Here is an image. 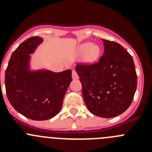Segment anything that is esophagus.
<instances>
[{
	"label": "esophagus",
	"instance_id": "1",
	"mask_svg": "<svg viewBox=\"0 0 152 152\" xmlns=\"http://www.w3.org/2000/svg\"><path fill=\"white\" fill-rule=\"evenodd\" d=\"M72 78L73 79L78 78V75H77V73L76 72V71H75V70H73V71H72Z\"/></svg>",
	"mask_w": 152,
	"mask_h": 152
}]
</instances>
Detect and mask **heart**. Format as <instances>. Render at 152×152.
I'll list each match as a JSON object with an SVG mask.
<instances>
[{"instance_id":"1","label":"heart","mask_w":152,"mask_h":152,"mask_svg":"<svg viewBox=\"0 0 152 152\" xmlns=\"http://www.w3.org/2000/svg\"><path fill=\"white\" fill-rule=\"evenodd\" d=\"M80 52L82 55H87L88 53V58L90 60H94L99 56L100 49L96 45H94L91 42L83 44L80 48Z\"/></svg>"}]
</instances>
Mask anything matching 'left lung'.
I'll return each mask as SVG.
<instances>
[{
  "label": "left lung",
  "mask_w": 152,
  "mask_h": 152,
  "mask_svg": "<svg viewBox=\"0 0 152 152\" xmlns=\"http://www.w3.org/2000/svg\"><path fill=\"white\" fill-rule=\"evenodd\" d=\"M103 55L93 64L78 63L76 72L82 84L86 106L94 115L116 116L131 105L137 75L131 55L116 42L103 39Z\"/></svg>",
  "instance_id": "8db88e82"
}]
</instances>
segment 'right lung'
<instances>
[{"label": "right lung", "mask_w": 152, "mask_h": 152, "mask_svg": "<svg viewBox=\"0 0 152 152\" xmlns=\"http://www.w3.org/2000/svg\"><path fill=\"white\" fill-rule=\"evenodd\" d=\"M42 42L39 36L23 42L12 53L5 72L8 100L17 112L33 120H47L59 113L72 80L71 70L29 72V54Z\"/></svg>", "instance_id": "add662e5"}]
</instances>
